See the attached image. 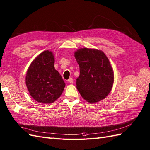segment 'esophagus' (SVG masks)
<instances>
[{"label": "esophagus", "mask_w": 150, "mask_h": 150, "mask_svg": "<svg viewBox=\"0 0 150 150\" xmlns=\"http://www.w3.org/2000/svg\"><path fill=\"white\" fill-rule=\"evenodd\" d=\"M67 81L69 83H73V82H74V80H73V79H72V78H70L69 79L67 80Z\"/></svg>", "instance_id": "34e87169"}]
</instances>
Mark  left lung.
<instances>
[{"mask_svg":"<svg viewBox=\"0 0 150 150\" xmlns=\"http://www.w3.org/2000/svg\"><path fill=\"white\" fill-rule=\"evenodd\" d=\"M74 56L80 71L76 88L81 96L90 103L105 98L114 81L112 69L106 56L101 51L88 48L78 50Z\"/></svg>","mask_w":150,"mask_h":150,"instance_id":"left-lung-1","label":"left lung"}]
</instances>
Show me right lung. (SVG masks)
I'll return each instance as SVG.
<instances>
[{"mask_svg":"<svg viewBox=\"0 0 150 150\" xmlns=\"http://www.w3.org/2000/svg\"><path fill=\"white\" fill-rule=\"evenodd\" d=\"M52 52L40 54L27 72L25 83L30 96L40 103H52L59 97L65 87L61 76L54 66Z\"/></svg>","mask_w":150,"mask_h":150,"instance_id":"1","label":"right lung"}]
</instances>
